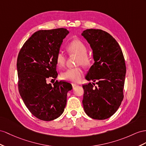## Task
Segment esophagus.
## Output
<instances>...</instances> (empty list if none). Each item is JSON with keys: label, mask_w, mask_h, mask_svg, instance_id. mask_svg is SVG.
I'll return each mask as SVG.
<instances>
[{"label": "esophagus", "mask_w": 146, "mask_h": 146, "mask_svg": "<svg viewBox=\"0 0 146 146\" xmlns=\"http://www.w3.org/2000/svg\"><path fill=\"white\" fill-rule=\"evenodd\" d=\"M72 86L74 88V87H75V86H78V84H76V83H72Z\"/></svg>", "instance_id": "1"}]
</instances>
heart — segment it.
Instances as JSON below:
<instances>
[{
    "instance_id": "heart-1",
    "label": "heart",
    "mask_w": 146,
    "mask_h": 146,
    "mask_svg": "<svg viewBox=\"0 0 146 146\" xmlns=\"http://www.w3.org/2000/svg\"><path fill=\"white\" fill-rule=\"evenodd\" d=\"M66 50L70 55L78 56L76 65L87 66L91 62V59L88 54V48L86 46L78 39H74L67 45ZM66 57L62 52H58L55 57V63L58 69H61L65 65ZM84 74L83 70L80 67L68 69L61 74V78L65 81L77 83Z\"/></svg>"
}]
</instances>
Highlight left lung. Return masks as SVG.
Masks as SVG:
<instances>
[{"instance_id": "8db88e82", "label": "left lung", "mask_w": 146, "mask_h": 146, "mask_svg": "<svg viewBox=\"0 0 146 146\" xmlns=\"http://www.w3.org/2000/svg\"><path fill=\"white\" fill-rule=\"evenodd\" d=\"M93 52L94 63L86 76L83 85L84 111L96 119L110 118L118 109L124 98L125 60L121 47L109 33L101 29H88L82 33Z\"/></svg>"}]
</instances>
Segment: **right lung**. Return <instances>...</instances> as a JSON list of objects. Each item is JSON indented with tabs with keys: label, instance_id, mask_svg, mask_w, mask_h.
<instances>
[{
	"label": "right lung",
	"instance_id": "right-lung-1",
	"mask_svg": "<svg viewBox=\"0 0 146 146\" xmlns=\"http://www.w3.org/2000/svg\"><path fill=\"white\" fill-rule=\"evenodd\" d=\"M69 33L66 28L40 30L26 41L17 58L18 86L28 109L41 120L51 121L64 111L70 83L48 79L57 77L55 57L63 39Z\"/></svg>",
	"mask_w": 146,
	"mask_h": 146
}]
</instances>
